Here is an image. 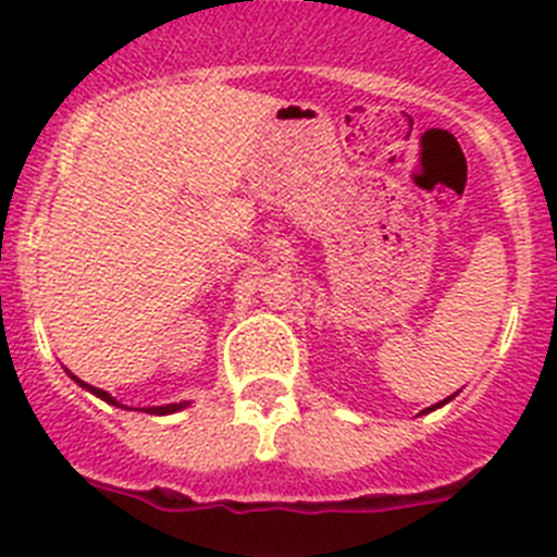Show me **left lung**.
<instances>
[{
  "label": "left lung",
  "mask_w": 557,
  "mask_h": 557,
  "mask_svg": "<svg viewBox=\"0 0 557 557\" xmlns=\"http://www.w3.org/2000/svg\"><path fill=\"white\" fill-rule=\"evenodd\" d=\"M454 397H456V394H450V397H445V400H442V403H436V406L425 408V411H422V414H428V411H436V408H440V406H445V403H450V400H454Z\"/></svg>",
  "instance_id": "8db88e82"
}]
</instances>
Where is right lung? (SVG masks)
<instances>
[{
    "label": "right lung",
    "mask_w": 557,
    "mask_h": 557,
    "mask_svg": "<svg viewBox=\"0 0 557 557\" xmlns=\"http://www.w3.org/2000/svg\"><path fill=\"white\" fill-rule=\"evenodd\" d=\"M70 377L75 380V383H78L81 388H87L89 394H95V397H101L103 403H109V406H117V408H123L121 403L115 400V397H112V394L109 392H103V388H95V386H89V383H84V380H78L75 377V374H70ZM185 406H191V403H169V406H151V408H146V414H157V417H163V414H174V411H183ZM143 411V408H140Z\"/></svg>",
    "instance_id": "1"
}]
</instances>
